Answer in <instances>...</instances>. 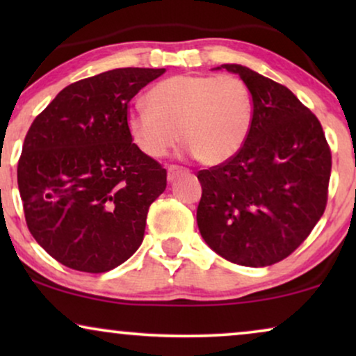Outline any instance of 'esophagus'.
I'll return each instance as SVG.
<instances>
[{
    "label": "esophagus",
    "instance_id": "obj_1",
    "mask_svg": "<svg viewBox=\"0 0 356 356\" xmlns=\"http://www.w3.org/2000/svg\"><path fill=\"white\" fill-rule=\"evenodd\" d=\"M168 181H175V179H177L179 175H183V173H186L188 170H184V168H181V167H177V165H170L168 167Z\"/></svg>",
    "mask_w": 356,
    "mask_h": 356
}]
</instances>
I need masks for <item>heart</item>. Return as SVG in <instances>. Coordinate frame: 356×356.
Masks as SVG:
<instances>
[{"label":"heart","instance_id":"1","mask_svg":"<svg viewBox=\"0 0 356 356\" xmlns=\"http://www.w3.org/2000/svg\"><path fill=\"white\" fill-rule=\"evenodd\" d=\"M147 106L126 116L136 147L149 159L165 157L183 144L204 165L232 160L245 145L252 123L251 92L240 77L179 74L147 92Z\"/></svg>","mask_w":356,"mask_h":356}]
</instances>
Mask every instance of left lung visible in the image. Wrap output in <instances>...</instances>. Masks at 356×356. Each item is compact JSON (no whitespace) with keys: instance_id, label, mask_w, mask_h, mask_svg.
Wrapping results in <instances>:
<instances>
[{"instance_id":"8db88e82","label":"left lung","mask_w":356,"mask_h":356,"mask_svg":"<svg viewBox=\"0 0 356 356\" xmlns=\"http://www.w3.org/2000/svg\"><path fill=\"white\" fill-rule=\"evenodd\" d=\"M220 67L250 89L252 123L235 157L197 173V227L233 264L270 266L289 257L323 217L332 155L319 120L290 89L246 66Z\"/></svg>"}]
</instances>
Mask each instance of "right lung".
I'll return each instance as SVG.
<instances>
[{"label": "right lung", "instance_id": "obj_1", "mask_svg": "<svg viewBox=\"0 0 356 356\" xmlns=\"http://www.w3.org/2000/svg\"><path fill=\"white\" fill-rule=\"evenodd\" d=\"M165 70L120 67L67 86L33 120L17 163L35 241L70 269L108 272L138 251L167 170L136 147L129 102Z\"/></svg>", "mask_w": 356, "mask_h": 356}]
</instances>
